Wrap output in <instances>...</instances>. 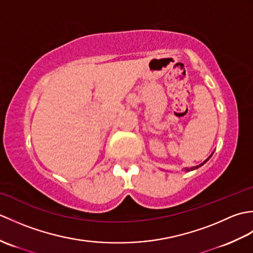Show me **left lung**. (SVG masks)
Returning a JSON list of instances; mask_svg holds the SVG:
<instances>
[{
    "label": "left lung",
    "mask_w": 253,
    "mask_h": 253,
    "mask_svg": "<svg viewBox=\"0 0 253 253\" xmlns=\"http://www.w3.org/2000/svg\"><path fill=\"white\" fill-rule=\"evenodd\" d=\"M212 154H213V153H212ZM212 154L210 155V157H209V158H208L206 161H204V162H202L201 164H199V165H197V166H192V168H190V169H188V168H187V169H185L184 170H186V171H191V170H195V169H199V168H201V166H202L203 164H206V163L208 162V161L210 160V158L212 157Z\"/></svg>",
    "instance_id": "left-lung-1"
}]
</instances>
